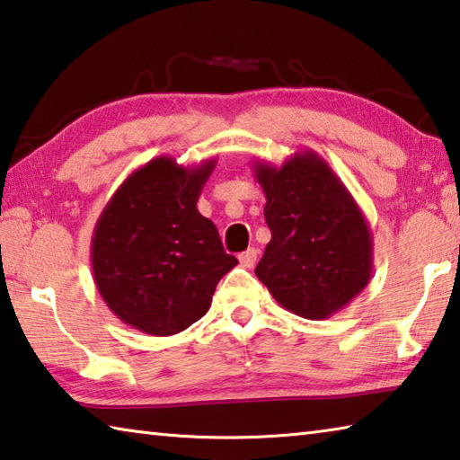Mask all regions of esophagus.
Listing matches in <instances>:
<instances>
[{
	"label": "esophagus",
	"instance_id": "esophagus-1",
	"mask_svg": "<svg viewBox=\"0 0 460 460\" xmlns=\"http://www.w3.org/2000/svg\"><path fill=\"white\" fill-rule=\"evenodd\" d=\"M255 261H257V249H253V247L239 255V263H241V267H245V270H252Z\"/></svg>",
	"mask_w": 460,
	"mask_h": 460
}]
</instances>
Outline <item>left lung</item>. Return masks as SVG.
<instances>
[{
  "instance_id": "left-lung-1",
  "label": "left lung",
  "mask_w": 460,
  "mask_h": 460,
  "mask_svg": "<svg viewBox=\"0 0 460 460\" xmlns=\"http://www.w3.org/2000/svg\"><path fill=\"white\" fill-rule=\"evenodd\" d=\"M253 172L271 231L255 275L281 307L325 320L372 278L368 221L332 166L310 148L281 166L253 161Z\"/></svg>"
}]
</instances>
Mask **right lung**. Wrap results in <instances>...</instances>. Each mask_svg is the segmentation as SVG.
<instances>
[{"label":"right lung","instance_id":"1","mask_svg":"<svg viewBox=\"0 0 460 460\" xmlns=\"http://www.w3.org/2000/svg\"><path fill=\"white\" fill-rule=\"evenodd\" d=\"M217 158L182 166L156 156L124 179L100 213L92 273L111 312L150 336H172L211 307L215 288L237 265L219 231L197 208Z\"/></svg>","mask_w":460,"mask_h":460}]
</instances>
